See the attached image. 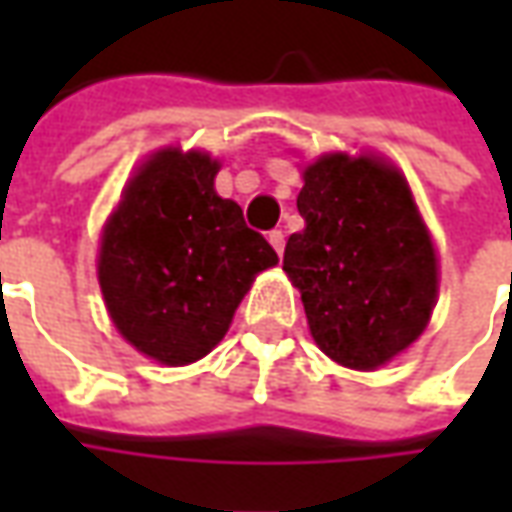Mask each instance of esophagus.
<instances>
[{"instance_id": "34e87169", "label": "esophagus", "mask_w": 512, "mask_h": 512, "mask_svg": "<svg viewBox=\"0 0 512 512\" xmlns=\"http://www.w3.org/2000/svg\"><path fill=\"white\" fill-rule=\"evenodd\" d=\"M268 244L277 249V255H282V252H285V233H282V230H271V233H268Z\"/></svg>"}]
</instances>
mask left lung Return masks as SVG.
<instances>
[{
	"instance_id": "8db88e82",
	"label": "left lung",
	"mask_w": 512,
	"mask_h": 512,
	"mask_svg": "<svg viewBox=\"0 0 512 512\" xmlns=\"http://www.w3.org/2000/svg\"><path fill=\"white\" fill-rule=\"evenodd\" d=\"M304 230L282 268L301 290L315 343L334 362L373 370L428 326L436 255L406 180L376 158L345 153L304 169Z\"/></svg>"
}]
</instances>
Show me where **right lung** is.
I'll return each instance as SVG.
<instances>
[{
  "label": "right lung",
  "instance_id": "add662e5",
  "mask_svg": "<svg viewBox=\"0 0 512 512\" xmlns=\"http://www.w3.org/2000/svg\"><path fill=\"white\" fill-rule=\"evenodd\" d=\"M216 172L205 153L161 150L128 183L101 238L106 310L136 351L164 365L208 354L257 271L277 263L238 202L213 191Z\"/></svg>",
  "mask_w": 512,
  "mask_h": 512
}]
</instances>
